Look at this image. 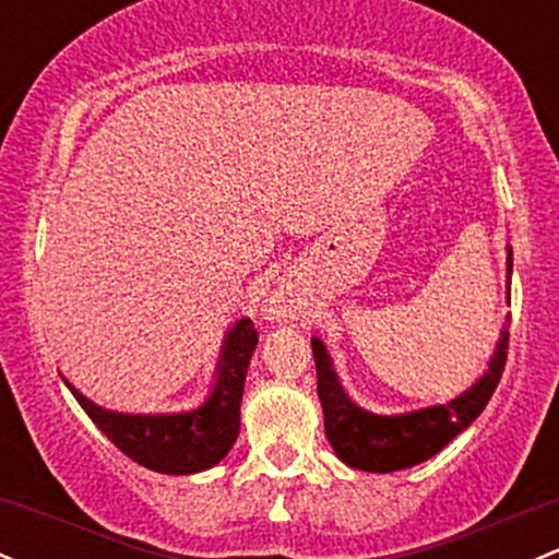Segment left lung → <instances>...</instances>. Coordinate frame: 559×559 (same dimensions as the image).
I'll list each match as a JSON object with an SVG mask.
<instances>
[{
	"mask_svg": "<svg viewBox=\"0 0 559 559\" xmlns=\"http://www.w3.org/2000/svg\"><path fill=\"white\" fill-rule=\"evenodd\" d=\"M509 273H512V249H509ZM507 347L509 329L504 326L490 369L483 373L480 382H475V388L459 395L456 401L414 411L406 416H377L347 401L336 382L334 369H331L326 347L321 340H312L318 397H321L323 425H326L331 449L349 467L366 472H395L427 462L429 456L445 449L462 429H467L488 406L490 395L499 388V379L504 373Z\"/></svg>",
	"mask_w": 559,
	"mask_h": 559,
	"instance_id": "1",
	"label": "left lung"
}]
</instances>
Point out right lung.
<instances>
[{"instance_id":"add662e5","label":"right lung","mask_w":559,"mask_h":559,"mask_svg":"<svg viewBox=\"0 0 559 559\" xmlns=\"http://www.w3.org/2000/svg\"><path fill=\"white\" fill-rule=\"evenodd\" d=\"M257 334L249 318L238 321L225 342L217 382L210 401L190 414L132 416L114 414L87 401L79 390H69L87 411L97 429L132 462L164 475H190L210 469L233 449L241 427V397Z\"/></svg>"}]
</instances>
